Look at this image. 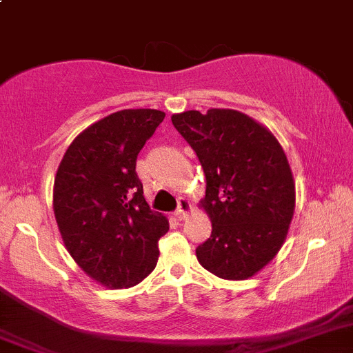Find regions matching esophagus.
I'll use <instances>...</instances> for the list:
<instances>
[{
  "label": "esophagus",
  "instance_id": "esophagus-1",
  "mask_svg": "<svg viewBox=\"0 0 353 353\" xmlns=\"http://www.w3.org/2000/svg\"><path fill=\"white\" fill-rule=\"evenodd\" d=\"M190 211H192V204H190L187 199H180L179 210H176V216H179V220H185L187 214H189Z\"/></svg>",
  "mask_w": 353,
  "mask_h": 353
}]
</instances>
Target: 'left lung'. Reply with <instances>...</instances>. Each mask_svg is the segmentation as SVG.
Here are the masks:
<instances>
[{"mask_svg": "<svg viewBox=\"0 0 353 353\" xmlns=\"http://www.w3.org/2000/svg\"><path fill=\"white\" fill-rule=\"evenodd\" d=\"M171 123L199 157L206 176L201 201L211 236L197 260L221 279L243 281L283 246L294 211V180L283 147L246 114L187 110Z\"/></svg>", "mask_w": 353, "mask_h": 353, "instance_id": "1", "label": "left lung"}]
</instances>
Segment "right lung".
<instances>
[{"label":"right lung","mask_w":353,"mask_h":353,"mask_svg":"<svg viewBox=\"0 0 353 353\" xmlns=\"http://www.w3.org/2000/svg\"><path fill=\"white\" fill-rule=\"evenodd\" d=\"M156 109H124L97 121L65 150L53 185V211L74 261L112 290L145 279L168 232L137 174V156L163 123Z\"/></svg>","instance_id":"add662e5"}]
</instances>
